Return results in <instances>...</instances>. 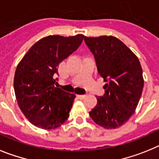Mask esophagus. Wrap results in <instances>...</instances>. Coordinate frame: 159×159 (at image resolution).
<instances>
[{"instance_id":"obj_1","label":"esophagus","mask_w":159,"mask_h":159,"mask_svg":"<svg viewBox=\"0 0 159 159\" xmlns=\"http://www.w3.org/2000/svg\"><path fill=\"white\" fill-rule=\"evenodd\" d=\"M85 96H86V95H85V94H79V95H78V98H81V99H82V98H85Z\"/></svg>"}]
</instances>
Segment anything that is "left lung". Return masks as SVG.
<instances>
[{"label": "left lung", "mask_w": 159, "mask_h": 159, "mask_svg": "<svg viewBox=\"0 0 159 159\" xmlns=\"http://www.w3.org/2000/svg\"><path fill=\"white\" fill-rule=\"evenodd\" d=\"M94 55L99 74L107 83L105 94L97 96L96 106L89 113L95 123L105 129H116L134 114L143 93L144 79L138 57L113 36L85 37Z\"/></svg>", "instance_id": "left-lung-1"}]
</instances>
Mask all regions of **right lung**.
Wrapping results in <instances>:
<instances>
[{
	"label": "right lung",
	"instance_id": "obj_1",
	"mask_svg": "<svg viewBox=\"0 0 159 159\" xmlns=\"http://www.w3.org/2000/svg\"><path fill=\"white\" fill-rule=\"evenodd\" d=\"M85 36L49 35L36 42L17 65L13 85L17 104L37 127L52 129L70 116L74 93L54 86L57 66L77 50Z\"/></svg>",
	"mask_w": 159,
	"mask_h": 159
}]
</instances>
